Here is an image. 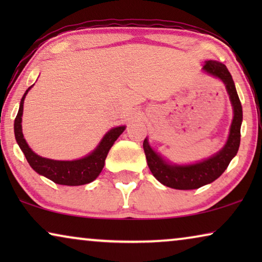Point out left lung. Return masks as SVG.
<instances>
[{
    "label": "left lung",
    "mask_w": 262,
    "mask_h": 262,
    "mask_svg": "<svg viewBox=\"0 0 262 262\" xmlns=\"http://www.w3.org/2000/svg\"><path fill=\"white\" fill-rule=\"evenodd\" d=\"M203 70L211 76H214L223 82L230 98L234 118L230 126L228 141L225 145L210 159L194 164H179L168 163L160 154H157L149 145L148 139L143 142L146 162L154 177L161 184L167 187L175 189H195L204 185L211 184L221 177L227 169L230 161L236 156L241 141V124H242V106L239 101L235 83L227 67L223 63L216 60H207L204 64Z\"/></svg>",
    "instance_id": "1"
}]
</instances>
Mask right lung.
<instances>
[{"instance_id":"obj_1","label":"right lung","mask_w":262,"mask_h":262,"mask_svg":"<svg viewBox=\"0 0 262 262\" xmlns=\"http://www.w3.org/2000/svg\"><path fill=\"white\" fill-rule=\"evenodd\" d=\"M32 88L25 92V94L21 99L19 112L14 121V134H15V139L19 144L20 149L23 150L26 157L27 162L33 168V170L37 171L38 174L42 177L50 179V180L58 185H67V186H81L89 184L94 181L99 174L101 173L103 166H105V160L108 154L110 149L112 148L114 142L117 141L118 137L123 134L125 126L113 127L103 136L101 142L96 146L93 152L89 154L85 157H82L80 160L74 161H57L50 160L41 157L32 151V149L28 146L26 139L24 138L23 135V111H24V100L26 98L27 93Z\"/></svg>"}]
</instances>
